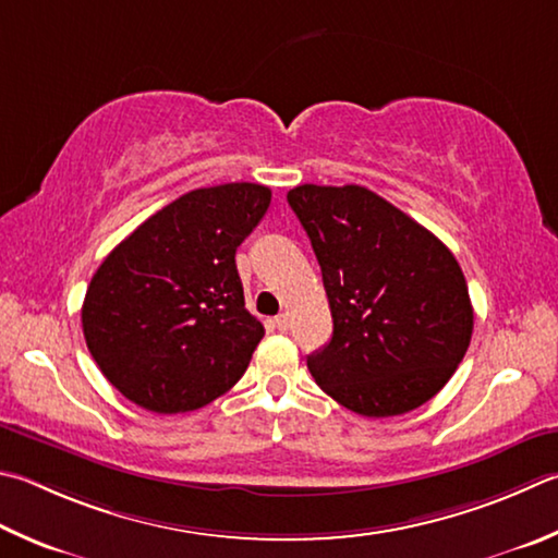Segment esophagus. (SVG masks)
Returning <instances> with one entry per match:
<instances>
[{
  "label": "esophagus",
  "instance_id": "34e87169",
  "mask_svg": "<svg viewBox=\"0 0 558 558\" xmlns=\"http://www.w3.org/2000/svg\"><path fill=\"white\" fill-rule=\"evenodd\" d=\"M272 327H276L278 331H288L290 329V317H288V314H278V317L272 319Z\"/></svg>",
  "mask_w": 558,
  "mask_h": 558
}]
</instances>
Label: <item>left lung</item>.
<instances>
[{
    "label": "left lung",
    "instance_id": "left-lung-1",
    "mask_svg": "<svg viewBox=\"0 0 558 558\" xmlns=\"http://www.w3.org/2000/svg\"><path fill=\"white\" fill-rule=\"evenodd\" d=\"M288 202L312 241L333 331L307 356L319 388L363 417L432 400L469 351L473 307L441 241L361 185H300Z\"/></svg>",
    "mask_w": 558,
    "mask_h": 558
}]
</instances>
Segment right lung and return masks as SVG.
I'll list each match as a JSON object with an SVG mask.
<instances>
[{
    "label": "right lung",
    "instance_id": "obj_1",
    "mask_svg": "<svg viewBox=\"0 0 558 558\" xmlns=\"http://www.w3.org/2000/svg\"><path fill=\"white\" fill-rule=\"evenodd\" d=\"M256 182L199 187L131 231L83 302L99 371L138 408L197 410L234 388L263 339L246 310L236 248L268 211Z\"/></svg>",
    "mask_w": 558,
    "mask_h": 558
}]
</instances>
